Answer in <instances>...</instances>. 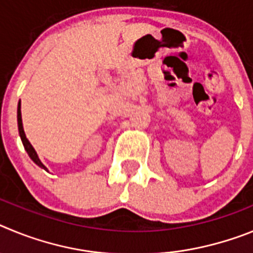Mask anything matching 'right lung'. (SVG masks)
I'll use <instances>...</instances> for the list:
<instances>
[{
	"label": "right lung",
	"instance_id": "right-lung-1",
	"mask_svg": "<svg viewBox=\"0 0 253 253\" xmlns=\"http://www.w3.org/2000/svg\"><path fill=\"white\" fill-rule=\"evenodd\" d=\"M17 126H19L20 138H21V142H22V144H24V148H25V151L28 152L29 157L34 161V163H37L40 169H44L45 171H48V169L44 166L43 162L39 160V156H38V153L35 152L34 147L31 146L30 142H29L28 138H26V135H25V131H24V126H22V119H21V102H19V105H17Z\"/></svg>",
	"mask_w": 253,
	"mask_h": 253
}]
</instances>
